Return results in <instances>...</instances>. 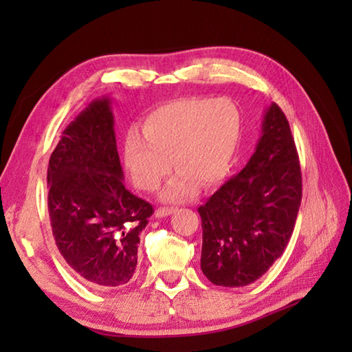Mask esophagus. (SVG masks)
<instances>
[{"mask_svg":"<svg viewBox=\"0 0 352 352\" xmlns=\"http://www.w3.org/2000/svg\"><path fill=\"white\" fill-rule=\"evenodd\" d=\"M175 212H177L175 207H160L155 210V218H166V216Z\"/></svg>","mask_w":352,"mask_h":352,"instance_id":"obj_1","label":"esophagus"}]
</instances>
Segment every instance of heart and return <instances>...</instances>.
I'll use <instances>...</instances> for the list:
<instances>
[{"instance_id": "b5f03b06", "label": "heart", "mask_w": 352, "mask_h": 352, "mask_svg": "<svg viewBox=\"0 0 352 352\" xmlns=\"http://www.w3.org/2000/svg\"><path fill=\"white\" fill-rule=\"evenodd\" d=\"M241 138L242 115L236 102L183 98L153 110L142 133L126 134L124 160L134 184L154 192L170 172V160L178 174L163 197L183 201L198 184L212 188L227 177Z\"/></svg>"}]
</instances>
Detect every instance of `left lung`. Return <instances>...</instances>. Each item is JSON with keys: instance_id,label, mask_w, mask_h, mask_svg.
I'll list each match as a JSON object with an SVG mask.
<instances>
[{"instance_id": "obj_1", "label": "left lung", "mask_w": 352, "mask_h": 352, "mask_svg": "<svg viewBox=\"0 0 352 352\" xmlns=\"http://www.w3.org/2000/svg\"><path fill=\"white\" fill-rule=\"evenodd\" d=\"M256 153L198 208L201 269L216 286L243 287L283 256L302 198L300 157L283 110L271 104Z\"/></svg>"}]
</instances>
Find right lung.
Listing matches in <instances>:
<instances>
[{
    "label": "right lung",
    "mask_w": 352,
    "mask_h": 352,
    "mask_svg": "<svg viewBox=\"0 0 352 352\" xmlns=\"http://www.w3.org/2000/svg\"><path fill=\"white\" fill-rule=\"evenodd\" d=\"M110 100L92 101L63 131L48 164V212L58 251L95 289L124 286L138 265L153 206L124 186Z\"/></svg>",
    "instance_id": "1"
}]
</instances>
